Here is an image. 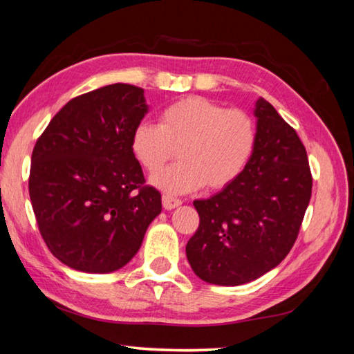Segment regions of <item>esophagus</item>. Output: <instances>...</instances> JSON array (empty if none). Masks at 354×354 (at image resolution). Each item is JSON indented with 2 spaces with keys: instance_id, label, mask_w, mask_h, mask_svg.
Segmentation results:
<instances>
[{
  "instance_id": "obj_1",
  "label": "esophagus",
  "mask_w": 354,
  "mask_h": 354,
  "mask_svg": "<svg viewBox=\"0 0 354 354\" xmlns=\"http://www.w3.org/2000/svg\"><path fill=\"white\" fill-rule=\"evenodd\" d=\"M181 203L183 201L176 197H171V195H168V194L162 195V205H164L165 209H173V207H176Z\"/></svg>"
}]
</instances>
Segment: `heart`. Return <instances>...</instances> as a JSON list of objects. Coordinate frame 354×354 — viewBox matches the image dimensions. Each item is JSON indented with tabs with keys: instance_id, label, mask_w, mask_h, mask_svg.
Instances as JSON below:
<instances>
[{
	"instance_id": "b5f03b06",
	"label": "heart",
	"mask_w": 354,
	"mask_h": 354,
	"mask_svg": "<svg viewBox=\"0 0 354 354\" xmlns=\"http://www.w3.org/2000/svg\"><path fill=\"white\" fill-rule=\"evenodd\" d=\"M255 147L257 124L248 111L201 96L175 100L160 111L159 124L143 121L131 136L132 154L149 175L179 151L181 160L153 179L171 194L227 187L245 170Z\"/></svg>"
}]
</instances>
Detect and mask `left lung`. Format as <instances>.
<instances>
[{"label":"left lung","mask_w":354,"mask_h":354,"mask_svg":"<svg viewBox=\"0 0 354 354\" xmlns=\"http://www.w3.org/2000/svg\"><path fill=\"white\" fill-rule=\"evenodd\" d=\"M257 147L245 170L207 200L186 245L205 282L241 285L276 268L293 248L312 195L304 145L277 110L257 100Z\"/></svg>","instance_id":"8db88e82"}]
</instances>
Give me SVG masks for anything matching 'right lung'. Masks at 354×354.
I'll return each mask as SVG.
<instances>
[{
    "label": "right lung",
    "instance_id": "add662e5",
    "mask_svg": "<svg viewBox=\"0 0 354 354\" xmlns=\"http://www.w3.org/2000/svg\"><path fill=\"white\" fill-rule=\"evenodd\" d=\"M143 89L115 83L71 99L37 138L30 198L44 243L72 269L111 272L132 260L162 211L131 151Z\"/></svg>",
    "mask_w": 354,
    "mask_h": 354
}]
</instances>
